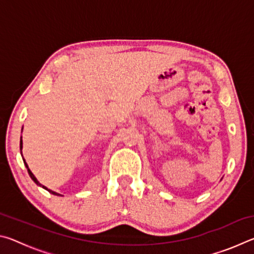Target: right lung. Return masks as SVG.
Masks as SVG:
<instances>
[{"instance_id": "1", "label": "right lung", "mask_w": 254, "mask_h": 254, "mask_svg": "<svg viewBox=\"0 0 254 254\" xmlns=\"http://www.w3.org/2000/svg\"><path fill=\"white\" fill-rule=\"evenodd\" d=\"M20 150H22V137H21V140H20ZM21 153H22V152H21ZM22 158H23V156H22ZM23 162H24V165H25V167H27V169H28V174L30 175V177H31V179L33 180V182L34 183H36L37 185H38V186H40V187H42V188H45L46 189V190H48L49 192H51V194H54V195H57V196H62V195H60V194H58V192H56V191H53V190H50V189H48V188H47L46 186H42V185L39 183V182H38V180H37V178L36 177H34V175L31 173V170H30L29 169V167H28V165H27V162H25V160H24V159H23Z\"/></svg>"}]
</instances>
